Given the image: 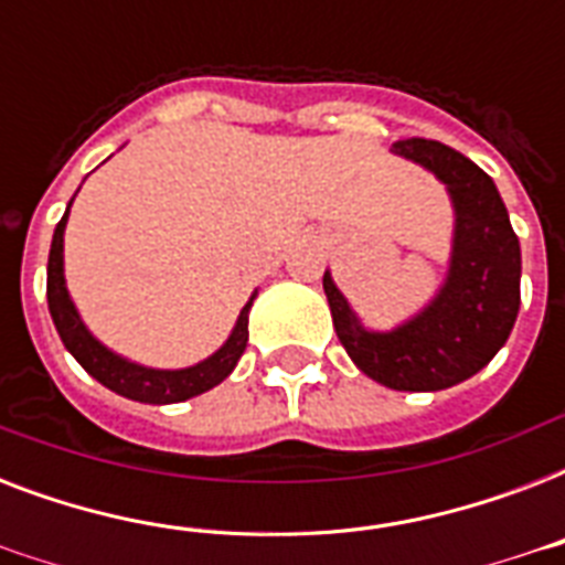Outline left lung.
Masks as SVG:
<instances>
[{"label": "left lung", "mask_w": 565, "mask_h": 565, "mask_svg": "<svg viewBox=\"0 0 565 565\" xmlns=\"http://www.w3.org/2000/svg\"><path fill=\"white\" fill-rule=\"evenodd\" d=\"M398 158L419 163L446 184L455 237L446 281L434 299L390 331H372L326 269L328 308L354 366L404 393H437L460 384L508 343L519 313L522 252L499 188L466 154L437 140H398Z\"/></svg>", "instance_id": "left-lung-1"}]
</instances>
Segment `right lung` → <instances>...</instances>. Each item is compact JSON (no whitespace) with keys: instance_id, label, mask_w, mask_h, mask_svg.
Wrapping results in <instances>:
<instances>
[{"instance_id":"1","label":"right lung","mask_w":565,"mask_h":565,"mask_svg":"<svg viewBox=\"0 0 565 565\" xmlns=\"http://www.w3.org/2000/svg\"><path fill=\"white\" fill-rule=\"evenodd\" d=\"M75 199V195H73ZM70 199V207H73ZM70 207L57 222L55 234H52V248H49V266H46V299L49 313L55 322L61 343L66 345V352L73 354L75 361L82 363L84 372L93 375L102 386H108L117 395H126L131 402L143 404H175L188 402L193 395H202L222 384L225 377L234 372L237 361L246 352L248 343V310L255 301L257 290L248 296V301L239 310L237 322L231 328L228 340L204 361L184 366V370H154V366H143L117 354L105 343H99L90 334V328L84 326L82 313L75 308L73 296L66 290L64 278V231Z\"/></svg>"}]
</instances>
